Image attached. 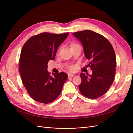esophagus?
I'll return each mask as SVG.
<instances>
[{
	"mask_svg": "<svg viewBox=\"0 0 133 133\" xmlns=\"http://www.w3.org/2000/svg\"><path fill=\"white\" fill-rule=\"evenodd\" d=\"M74 76V74H71V73H69V74H68V78H72V77H73Z\"/></svg>",
	"mask_w": 133,
	"mask_h": 133,
	"instance_id": "esophagus-1",
	"label": "esophagus"
}]
</instances>
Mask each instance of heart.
Masks as SVG:
<instances>
[{"mask_svg": "<svg viewBox=\"0 0 133 133\" xmlns=\"http://www.w3.org/2000/svg\"><path fill=\"white\" fill-rule=\"evenodd\" d=\"M75 45V44H72L71 45ZM69 69H70L71 71H74L76 69V66H71L69 67Z\"/></svg>", "mask_w": 133, "mask_h": 133, "instance_id": "b5f03b06", "label": "heart"}]
</instances>
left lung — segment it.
<instances>
[{"mask_svg":"<svg viewBox=\"0 0 133 133\" xmlns=\"http://www.w3.org/2000/svg\"><path fill=\"white\" fill-rule=\"evenodd\" d=\"M73 35L81 42L85 57L90 61L87 66L93 71L90 75L80 74L82 81L79 89L83 95L96 99L105 94L113 82L116 67L114 50L105 37L95 32L85 30Z\"/></svg>","mask_w":133,"mask_h":133,"instance_id":"8db88e82","label":"left lung"}]
</instances>
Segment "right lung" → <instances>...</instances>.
Segmentation results:
<instances>
[{"label": "right lung", "mask_w": 133, "mask_h": 133, "mask_svg": "<svg viewBox=\"0 0 133 133\" xmlns=\"http://www.w3.org/2000/svg\"><path fill=\"white\" fill-rule=\"evenodd\" d=\"M69 33L44 32L30 38L24 45L19 59L21 78L33 99L43 103L54 101L61 93L67 79L64 72L52 73L47 70L49 60L55 58L59 46Z\"/></svg>", "instance_id": "1"}]
</instances>
